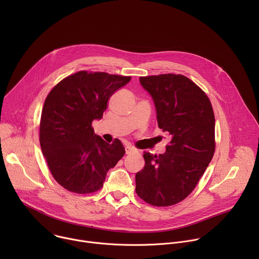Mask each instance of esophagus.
<instances>
[{
    "mask_svg": "<svg viewBox=\"0 0 259 259\" xmlns=\"http://www.w3.org/2000/svg\"><path fill=\"white\" fill-rule=\"evenodd\" d=\"M135 153H137V150L134 149V147H132V146H127L126 147V154L127 155H132V154H135Z\"/></svg>",
    "mask_w": 259,
    "mask_h": 259,
    "instance_id": "esophagus-1",
    "label": "esophagus"
}]
</instances>
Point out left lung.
<instances>
[{"label":"left lung","instance_id":"8db88e82","mask_svg":"<svg viewBox=\"0 0 259 259\" xmlns=\"http://www.w3.org/2000/svg\"><path fill=\"white\" fill-rule=\"evenodd\" d=\"M139 81L154 99L159 128L172 139L165 154L144 152L135 192L150 205L172 206L194 191L213 158V108L206 93L186 76L164 73Z\"/></svg>","mask_w":259,"mask_h":259}]
</instances>
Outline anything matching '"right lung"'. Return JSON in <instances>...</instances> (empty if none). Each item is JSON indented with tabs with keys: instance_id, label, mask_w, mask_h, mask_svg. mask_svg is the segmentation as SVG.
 I'll use <instances>...</instances> for the list:
<instances>
[{
	"instance_id": "add662e5",
	"label": "right lung",
	"mask_w": 259,
	"mask_h": 259,
	"mask_svg": "<svg viewBox=\"0 0 259 259\" xmlns=\"http://www.w3.org/2000/svg\"><path fill=\"white\" fill-rule=\"evenodd\" d=\"M131 77L103 71L80 70L55 85L46 97L40 144L54 179L76 194L99 191L107 171L125 155L119 139L112 144L94 134L93 120H100L107 101Z\"/></svg>"
}]
</instances>
